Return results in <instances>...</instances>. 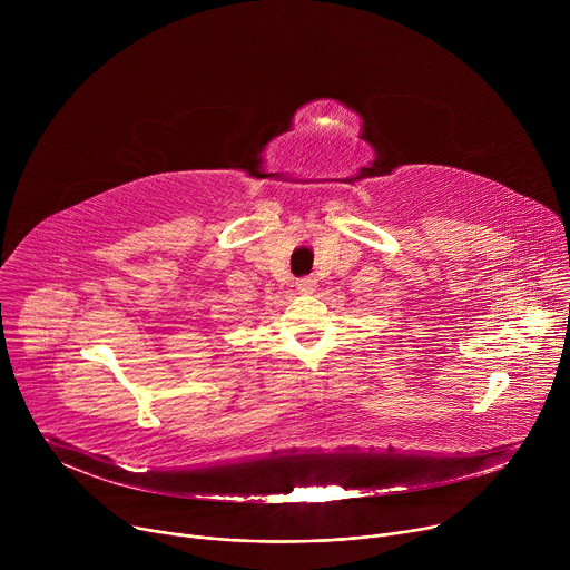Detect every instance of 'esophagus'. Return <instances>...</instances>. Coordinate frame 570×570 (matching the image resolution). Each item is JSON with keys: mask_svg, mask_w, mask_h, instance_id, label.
<instances>
[{"mask_svg": "<svg viewBox=\"0 0 570 570\" xmlns=\"http://www.w3.org/2000/svg\"><path fill=\"white\" fill-rule=\"evenodd\" d=\"M295 286H297L299 293H313L315 291V279L313 277H299L295 282Z\"/></svg>", "mask_w": 570, "mask_h": 570, "instance_id": "1", "label": "esophagus"}]
</instances>
